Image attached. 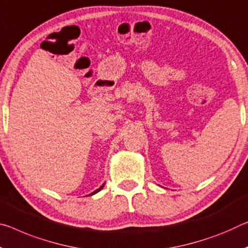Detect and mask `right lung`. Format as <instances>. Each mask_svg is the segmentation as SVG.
I'll use <instances>...</instances> for the list:
<instances>
[{
  "label": "right lung",
  "instance_id": "1",
  "mask_svg": "<svg viewBox=\"0 0 248 248\" xmlns=\"http://www.w3.org/2000/svg\"><path fill=\"white\" fill-rule=\"evenodd\" d=\"M104 186H105V184H103V186H100L99 188H97V190H96V191H93V193H92V194H89V195H93V194H96V193H97V192H99V191L101 190V188H103V187H104Z\"/></svg>",
  "mask_w": 248,
  "mask_h": 248
}]
</instances>
